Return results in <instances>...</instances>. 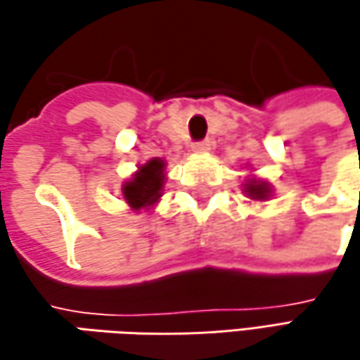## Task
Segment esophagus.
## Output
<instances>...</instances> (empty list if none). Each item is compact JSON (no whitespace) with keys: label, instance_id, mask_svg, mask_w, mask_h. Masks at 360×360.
Wrapping results in <instances>:
<instances>
[{"label":"esophagus","instance_id":"esophagus-1","mask_svg":"<svg viewBox=\"0 0 360 360\" xmlns=\"http://www.w3.org/2000/svg\"><path fill=\"white\" fill-rule=\"evenodd\" d=\"M210 146H212V143H210L208 139H204V141H195V143H191V150L202 154V152H208V150H210Z\"/></svg>","mask_w":360,"mask_h":360}]
</instances>
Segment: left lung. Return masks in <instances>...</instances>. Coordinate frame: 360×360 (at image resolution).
I'll return each mask as SVG.
<instances>
[{"label":"left lung","mask_w":360,"mask_h":360,"mask_svg":"<svg viewBox=\"0 0 360 360\" xmlns=\"http://www.w3.org/2000/svg\"><path fill=\"white\" fill-rule=\"evenodd\" d=\"M244 193L250 198V200H266L271 195V185L266 181L256 179V177H250V179L244 183Z\"/></svg>","instance_id":"left-lung-1"}]
</instances>
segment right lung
Here are the masks:
<instances>
[{
	"label": "right lung",
	"instance_id": "obj_1",
	"mask_svg": "<svg viewBox=\"0 0 360 360\" xmlns=\"http://www.w3.org/2000/svg\"><path fill=\"white\" fill-rule=\"evenodd\" d=\"M165 160L160 158H152L146 165L139 167V171L124 181L122 185V198L127 200V204L131 206V210H141V208H150L158 202V198L162 195V187H165Z\"/></svg>",
	"mask_w": 360,
	"mask_h": 360
}]
</instances>
